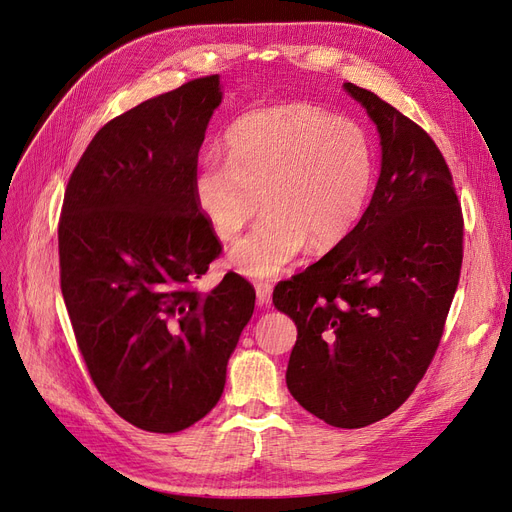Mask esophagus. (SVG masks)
<instances>
[{
    "instance_id": "esophagus-1",
    "label": "esophagus",
    "mask_w": 512,
    "mask_h": 512,
    "mask_svg": "<svg viewBox=\"0 0 512 512\" xmlns=\"http://www.w3.org/2000/svg\"><path fill=\"white\" fill-rule=\"evenodd\" d=\"M256 297L260 305H269L271 303V294H273V284L271 282H256Z\"/></svg>"
}]
</instances>
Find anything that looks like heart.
Masks as SVG:
<instances>
[{
  "instance_id": "obj_1",
  "label": "heart",
  "mask_w": 512,
  "mask_h": 512,
  "mask_svg": "<svg viewBox=\"0 0 512 512\" xmlns=\"http://www.w3.org/2000/svg\"><path fill=\"white\" fill-rule=\"evenodd\" d=\"M228 158L209 156L194 175V200L222 241L262 222L230 250L252 277H273L307 250L342 243L363 218L376 156L361 123L320 106L292 102L258 108L232 123Z\"/></svg>"
}]
</instances>
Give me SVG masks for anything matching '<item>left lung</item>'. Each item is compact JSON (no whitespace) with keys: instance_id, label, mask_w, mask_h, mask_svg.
<instances>
[{"instance_id":"left-lung-1","label":"left lung","mask_w":512,"mask_h":512,"mask_svg":"<svg viewBox=\"0 0 512 512\" xmlns=\"http://www.w3.org/2000/svg\"><path fill=\"white\" fill-rule=\"evenodd\" d=\"M376 123L382 170L363 218L273 290L297 324L286 384L320 421L359 429L414 393L436 356L463 260V213L431 136L371 91L344 85Z\"/></svg>"}]
</instances>
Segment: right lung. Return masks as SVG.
I'll return each instance as SVG.
<instances>
[{"instance_id":"obj_1","label":"right lung","mask_w":512,"mask_h":512,"mask_svg":"<svg viewBox=\"0 0 512 512\" xmlns=\"http://www.w3.org/2000/svg\"><path fill=\"white\" fill-rule=\"evenodd\" d=\"M220 102V76L209 74L104 123L59 215L76 346L106 404L153 433L188 429L218 404L254 312V286L237 273L209 294L196 288L222 254L192 190Z\"/></svg>"}]
</instances>
